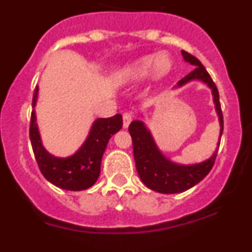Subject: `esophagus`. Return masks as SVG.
Instances as JSON below:
<instances>
[{"label": "esophagus", "mask_w": 252, "mask_h": 252, "mask_svg": "<svg viewBox=\"0 0 252 252\" xmlns=\"http://www.w3.org/2000/svg\"><path fill=\"white\" fill-rule=\"evenodd\" d=\"M132 119H133V116H132V113H131V112L124 113V127L125 128H127L128 126H130Z\"/></svg>", "instance_id": "esophagus-1"}]
</instances>
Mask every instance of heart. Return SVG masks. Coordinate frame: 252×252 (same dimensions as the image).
<instances>
[{"label": "heart", "instance_id": "b5f03b06", "mask_svg": "<svg viewBox=\"0 0 252 252\" xmlns=\"http://www.w3.org/2000/svg\"><path fill=\"white\" fill-rule=\"evenodd\" d=\"M171 69L173 62L168 54H149L125 65L119 72V79L122 83H136L144 81L151 72L154 78L159 79L166 77Z\"/></svg>", "mask_w": 252, "mask_h": 252}]
</instances>
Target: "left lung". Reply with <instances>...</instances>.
Masks as SVG:
<instances>
[{"label":"left lung","instance_id":"1","mask_svg":"<svg viewBox=\"0 0 252 252\" xmlns=\"http://www.w3.org/2000/svg\"><path fill=\"white\" fill-rule=\"evenodd\" d=\"M184 60L194 65V70L189 73L188 75L178 82L177 87H182L184 84L192 81H201L206 83L212 90L213 102H215L216 111H217L218 120H220V139H218L217 150L213 155L206 161L193 164V165H182L175 164L166 159L158 149L157 144L154 141L153 135L146 128L145 124L142 121H132L128 126V131L132 137L133 146V158L136 162V170L141 178L142 183L148 188L153 189L155 192L164 193V194H173V193H182L187 189L192 188L198 184L208 174L213 164H215L217 151L221 142L222 132H223V116L221 111V103H220V94L216 87L215 82L212 81L211 75L206 70L203 64L199 62L192 54L182 50Z\"/></svg>","mask_w":252,"mask_h":252}]
</instances>
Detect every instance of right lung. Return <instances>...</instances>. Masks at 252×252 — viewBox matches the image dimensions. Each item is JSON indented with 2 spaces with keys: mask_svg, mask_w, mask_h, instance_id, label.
I'll list each match as a JSON object with an SVG mask.
<instances>
[{
  "mask_svg": "<svg viewBox=\"0 0 252 252\" xmlns=\"http://www.w3.org/2000/svg\"><path fill=\"white\" fill-rule=\"evenodd\" d=\"M37 91L35 88L32 107L36 106ZM122 127V116L97 119L90 135L75 154L68 158H57L45 150L40 137L35 110L31 112L30 140L37 165L46 180L66 190H84L97 182L101 173V161L111 137Z\"/></svg>",
  "mask_w": 252,
  "mask_h": 252,
  "instance_id": "right-lung-1",
  "label": "right lung"
}]
</instances>
